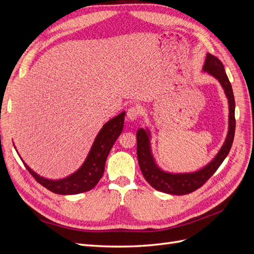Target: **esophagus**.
Here are the masks:
<instances>
[{
    "mask_svg": "<svg viewBox=\"0 0 254 254\" xmlns=\"http://www.w3.org/2000/svg\"><path fill=\"white\" fill-rule=\"evenodd\" d=\"M139 117V109L136 107H130L127 110V121L133 122Z\"/></svg>",
    "mask_w": 254,
    "mask_h": 254,
    "instance_id": "obj_1",
    "label": "esophagus"
}]
</instances>
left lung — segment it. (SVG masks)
<instances>
[{"instance_id":"1","label":"left lung","mask_w":254,"mask_h":254,"mask_svg":"<svg viewBox=\"0 0 254 254\" xmlns=\"http://www.w3.org/2000/svg\"><path fill=\"white\" fill-rule=\"evenodd\" d=\"M202 71L213 76L220 83L229 106V122L226 140L209 163L195 172L190 173H172L164 171L158 165L153 157L149 128H140L136 132L137 160H139L144 178L153 189L166 194L186 195L200 188L224 162L233 143L235 132V102L232 86L226 74L224 64L218 58L207 53Z\"/></svg>"}]
</instances>
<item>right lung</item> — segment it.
I'll return each instance as SVG.
<instances>
[{
	"mask_svg": "<svg viewBox=\"0 0 254 254\" xmlns=\"http://www.w3.org/2000/svg\"><path fill=\"white\" fill-rule=\"evenodd\" d=\"M125 114L126 112L123 111L106 123L97 133L88 156L81 166L77 171L63 179L52 180L44 178V177L35 173L24 161H23V163L26 166L30 175L53 193L59 195H75L88 191L96 186L104 175L107 157H108L113 144L118 140V137L122 133L123 127H124ZM14 148H16V146H14Z\"/></svg>",
	"mask_w": 254,
	"mask_h": 254,
	"instance_id": "right-lung-1",
	"label": "right lung"
}]
</instances>
